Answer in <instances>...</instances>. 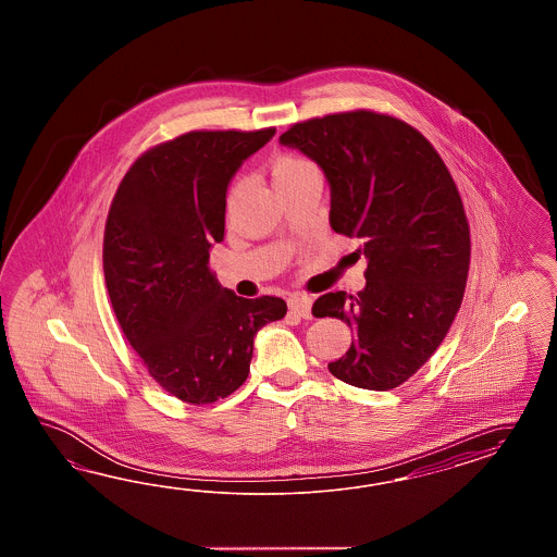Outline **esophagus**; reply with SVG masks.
<instances>
[{
	"mask_svg": "<svg viewBox=\"0 0 557 557\" xmlns=\"http://www.w3.org/2000/svg\"><path fill=\"white\" fill-rule=\"evenodd\" d=\"M287 306L294 313H298L301 318H312V299L306 296H292L287 299Z\"/></svg>",
	"mask_w": 557,
	"mask_h": 557,
	"instance_id": "1",
	"label": "esophagus"
}]
</instances>
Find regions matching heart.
<instances>
[{"instance_id": "1", "label": "heart", "mask_w": 557, "mask_h": 557, "mask_svg": "<svg viewBox=\"0 0 557 557\" xmlns=\"http://www.w3.org/2000/svg\"><path fill=\"white\" fill-rule=\"evenodd\" d=\"M272 175L275 187L292 185V183L301 181V178L320 177L315 164L308 161L306 157H299V154H280V157H275L272 163ZM237 189H239V183L231 189L230 201H233Z\"/></svg>"}]
</instances>
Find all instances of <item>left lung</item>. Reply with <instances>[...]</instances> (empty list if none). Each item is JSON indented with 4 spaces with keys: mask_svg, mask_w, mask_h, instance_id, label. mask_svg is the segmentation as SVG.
I'll list each match as a JSON object with an SVG mask.
<instances>
[{
    "mask_svg": "<svg viewBox=\"0 0 557 557\" xmlns=\"http://www.w3.org/2000/svg\"><path fill=\"white\" fill-rule=\"evenodd\" d=\"M280 143L312 159L330 185V227L358 237L367 285L330 292L315 318L354 332L327 370L358 388L391 391L433 356L461 308L471 237L461 195L433 145L388 114L354 110L294 124Z\"/></svg>",
    "mask_w": 557,
    "mask_h": 557,
    "instance_id": "8db88e82",
    "label": "left lung"
}]
</instances>
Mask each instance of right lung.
Segmentation results:
<instances>
[{"mask_svg": "<svg viewBox=\"0 0 557 557\" xmlns=\"http://www.w3.org/2000/svg\"><path fill=\"white\" fill-rule=\"evenodd\" d=\"M273 135L178 136L136 159L110 205L102 258L112 310L150 376L189 405L235 393L256 334L287 312L282 298L235 296L209 270L231 178Z\"/></svg>", "mask_w": 557, "mask_h": 557, "instance_id": "1", "label": "right lung"}]
</instances>
